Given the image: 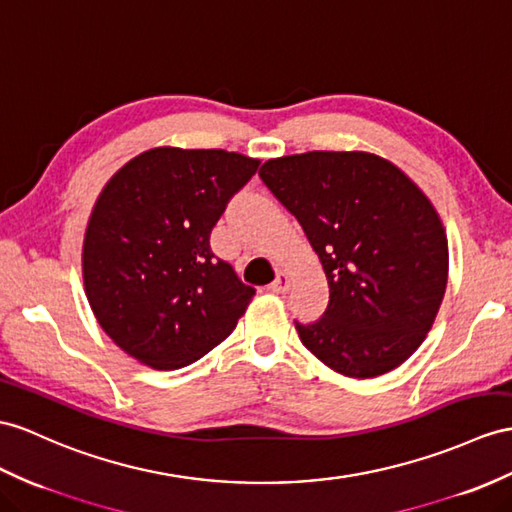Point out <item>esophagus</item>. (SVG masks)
I'll return each instance as SVG.
<instances>
[{"instance_id": "34e87169", "label": "esophagus", "mask_w": 512, "mask_h": 512, "mask_svg": "<svg viewBox=\"0 0 512 512\" xmlns=\"http://www.w3.org/2000/svg\"><path fill=\"white\" fill-rule=\"evenodd\" d=\"M289 286H291V278L286 276L284 271H280L278 276H276V280L269 284V291L271 293H286V291H289Z\"/></svg>"}]
</instances>
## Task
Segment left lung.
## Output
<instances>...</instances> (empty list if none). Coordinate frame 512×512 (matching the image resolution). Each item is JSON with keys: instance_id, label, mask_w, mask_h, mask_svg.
Listing matches in <instances>:
<instances>
[{"instance_id": "left-lung-1", "label": "left lung", "mask_w": 512, "mask_h": 512, "mask_svg": "<svg viewBox=\"0 0 512 512\" xmlns=\"http://www.w3.org/2000/svg\"><path fill=\"white\" fill-rule=\"evenodd\" d=\"M258 176L304 228L330 304L299 339L347 378H376L417 352L439 313L450 254L430 199L369 152L271 158Z\"/></svg>"}]
</instances>
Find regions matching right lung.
<instances>
[{
    "label": "right lung",
    "mask_w": 512,
    "mask_h": 512,
    "mask_svg": "<svg viewBox=\"0 0 512 512\" xmlns=\"http://www.w3.org/2000/svg\"><path fill=\"white\" fill-rule=\"evenodd\" d=\"M260 160L226 149L154 147L99 193L84 232L93 315L123 352L180 369L228 339L252 286L210 249V232Z\"/></svg>",
    "instance_id": "obj_1"
}]
</instances>
